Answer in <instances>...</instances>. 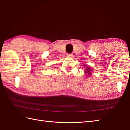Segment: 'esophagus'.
I'll use <instances>...</instances> for the list:
<instances>
[{
    "label": "esophagus",
    "instance_id": "34e87169",
    "mask_svg": "<svg viewBox=\"0 0 130 130\" xmlns=\"http://www.w3.org/2000/svg\"><path fill=\"white\" fill-rule=\"evenodd\" d=\"M73 54H67V56L68 57H72Z\"/></svg>",
    "mask_w": 130,
    "mask_h": 130
}]
</instances>
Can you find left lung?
<instances>
[{
	"mask_svg": "<svg viewBox=\"0 0 130 130\" xmlns=\"http://www.w3.org/2000/svg\"><path fill=\"white\" fill-rule=\"evenodd\" d=\"M84 67H86V65H84ZM92 70H93L92 69H91L89 67H85V71H84L85 75L87 76H90L92 75V72H93Z\"/></svg>",
	"mask_w": 130,
	"mask_h": 130,
	"instance_id": "8db88e82",
	"label": "left lung"
}]
</instances>
